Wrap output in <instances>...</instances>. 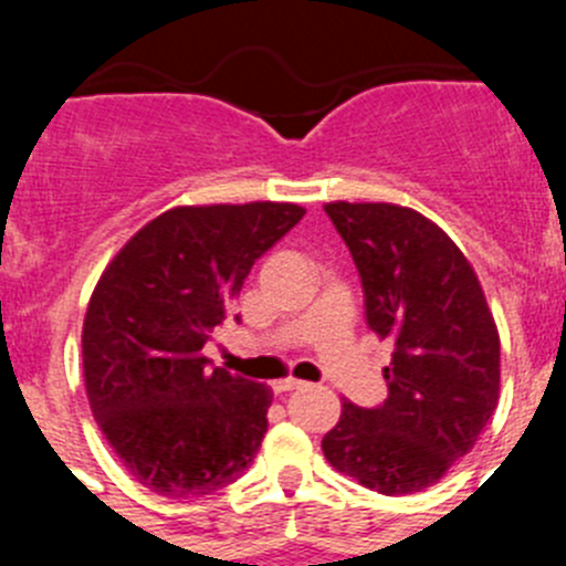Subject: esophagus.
<instances>
[{
  "label": "esophagus",
  "instance_id": "esophagus-1",
  "mask_svg": "<svg viewBox=\"0 0 566 566\" xmlns=\"http://www.w3.org/2000/svg\"><path fill=\"white\" fill-rule=\"evenodd\" d=\"M306 387L304 381H298V378H284V381H273V392H293V389H301Z\"/></svg>",
  "mask_w": 566,
  "mask_h": 566
}]
</instances>
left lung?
Here are the masks:
<instances>
[{"instance_id": "obj_1", "label": "left lung", "mask_w": 566, "mask_h": 566, "mask_svg": "<svg viewBox=\"0 0 566 566\" xmlns=\"http://www.w3.org/2000/svg\"><path fill=\"white\" fill-rule=\"evenodd\" d=\"M323 210L359 271L367 326L395 343L384 403L345 400L323 453L367 490L420 492L475 446L495 411V321L470 262L429 218L398 205Z\"/></svg>"}]
</instances>
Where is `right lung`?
<instances>
[{
    "mask_svg": "<svg viewBox=\"0 0 566 566\" xmlns=\"http://www.w3.org/2000/svg\"><path fill=\"white\" fill-rule=\"evenodd\" d=\"M304 207H177L146 223L98 279L82 367L98 429L132 475L166 497L223 490L254 462L271 387L212 367V328L251 265Z\"/></svg>",
    "mask_w": 566,
    "mask_h": 566,
    "instance_id": "obj_1",
    "label": "right lung"
}]
</instances>
